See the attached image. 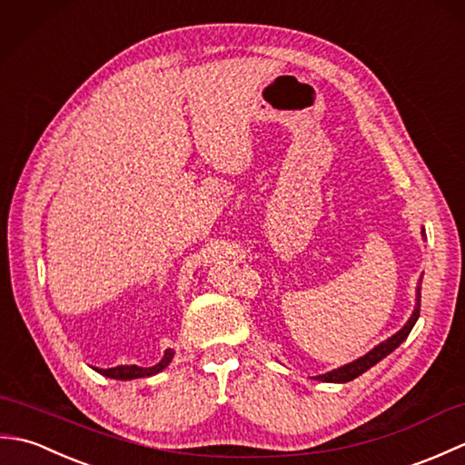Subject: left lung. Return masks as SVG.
<instances>
[{"label": "left lung", "mask_w": 465, "mask_h": 465, "mask_svg": "<svg viewBox=\"0 0 465 465\" xmlns=\"http://www.w3.org/2000/svg\"><path fill=\"white\" fill-rule=\"evenodd\" d=\"M421 235H426V233L421 232ZM420 283H421V280H420ZM420 283H418V292H416V308H413V313H411V318L408 320V323L403 325V328H401L398 333H393L391 338L381 341L380 345H375V348H373L371 351L361 355V358H358L355 361L345 363V365H341V368L331 370V371H328V373L315 375L313 380L330 381V383H345V381H351V380L358 378V375H361L363 371H368L370 368H373L375 363L381 361V360L385 358V355H390L393 350L400 348V343L408 338L411 328H413V325H416V322H418V318H420V302H421V288H420Z\"/></svg>", "instance_id": "8db88e82"}]
</instances>
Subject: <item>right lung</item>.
Here are the masks:
<instances>
[{"label":"right lung","mask_w":465,"mask_h":465,"mask_svg":"<svg viewBox=\"0 0 465 465\" xmlns=\"http://www.w3.org/2000/svg\"><path fill=\"white\" fill-rule=\"evenodd\" d=\"M173 360V350H165L163 358L160 363L152 365V368H140V365H117V368H94L97 373L105 375V378H112V380H135V378H150V375L160 373L162 370H165L170 361Z\"/></svg>","instance_id":"1"}]
</instances>
